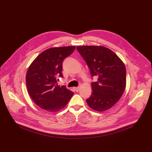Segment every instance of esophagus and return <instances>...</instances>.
<instances>
[{"mask_svg": "<svg viewBox=\"0 0 152 152\" xmlns=\"http://www.w3.org/2000/svg\"><path fill=\"white\" fill-rule=\"evenodd\" d=\"M74 89L75 90L76 92H78L80 90V87H76V88H74Z\"/></svg>", "mask_w": 152, "mask_h": 152, "instance_id": "1", "label": "esophagus"}]
</instances>
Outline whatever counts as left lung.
<instances>
[{
  "label": "left lung",
  "instance_id": "left-lung-1",
  "mask_svg": "<svg viewBox=\"0 0 152 152\" xmlns=\"http://www.w3.org/2000/svg\"><path fill=\"white\" fill-rule=\"evenodd\" d=\"M85 60L92 77L98 76L91 83V96L86 100L90 108L98 112L112 108L124 93L126 86L124 63L112 50L103 46L76 47Z\"/></svg>",
  "mask_w": 152,
  "mask_h": 152
}]
</instances>
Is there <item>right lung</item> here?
Instances as JSON below:
<instances>
[{"instance_id":"right-lung-1","label":"right lung","mask_w":152,"mask_h":152,"mask_svg":"<svg viewBox=\"0 0 152 152\" xmlns=\"http://www.w3.org/2000/svg\"><path fill=\"white\" fill-rule=\"evenodd\" d=\"M75 46L52 48L38 55L28 67L26 84L28 94L35 104L48 112L63 109L74 93L57 81L62 78L63 61L75 50Z\"/></svg>"}]
</instances>
